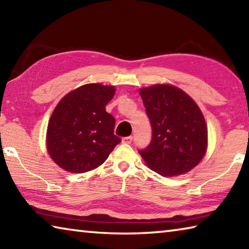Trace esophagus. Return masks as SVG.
I'll use <instances>...</instances> for the list:
<instances>
[{
	"mask_svg": "<svg viewBox=\"0 0 249 249\" xmlns=\"http://www.w3.org/2000/svg\"><path fill=\"white\" fill-rule=\"evenodd\" d=\"M133 142V137L132 136H127V137H124L123 140H122V142H124V144H130V142Z\"/></svg>",
	"mask_w": 249,
	"mask_h": 249,
	"instance_id": "1",
	"label": "esophagus"
}]
</instances>
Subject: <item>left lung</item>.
Wrapping results in <instances>:
<instances>
[{
	"label": "left lung",
	"instance_id": "obj_1",
	"mask_svg": "<svg viewBox=\"0 0 249 249\" xmlns=\"http://www.w3.org/2000/svg\"><path fill=\"white\" fill-rule=\"evenodd\" d=\"M140 94L150 121L153 136L138 153L151 170L166 177L190 171L208 148V128L196 103L170 84L142 88Z\"/></svg>",
	"mask_w": 249,
	"mask_h": 249
}]
</instances>
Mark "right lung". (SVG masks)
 Masks as SVG:
<instances>
[{
	"label": "right lung",
	"mask_w": 249,
	"mask_h": 249,
	"mask_svg": "<svg viewBox=\"0 0 249 249\" xmlns=\"http://www.w3.org/2000/svg\"><path fill=\"white\" fill-rule=\"evenodd\" d=\"M115 94L113 86L89 83L61 99L47 127V150L57 165L73 174L95 169L121 142L115 119L105 111Z\"/></svg>",
	"instance_id": "1"
}]
</instances>
